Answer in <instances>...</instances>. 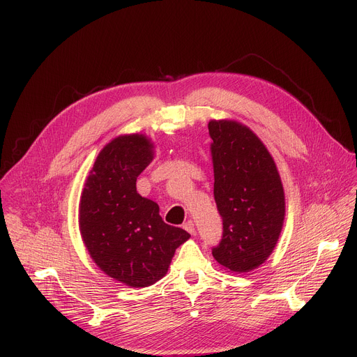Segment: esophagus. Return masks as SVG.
I'll return each instance as SVG.
<instances>
[{"label": "esophagus", "instance_id": "esophagus-1", "mask_svg": "<svg viewBox=\"0 0 357 357\" xmlns=\"http://www.w3.org/2000/svg\"><path fill=\"white\" fill-rule=\"evenodd\" d=\"M183 229L190 233V234H195V223L192 220H188L186 223H183Z\"/></svg>", "mask_w": 357, "mask_h": 357}]
</instances>
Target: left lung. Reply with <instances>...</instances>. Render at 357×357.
Instances as JSON below:
<instances>
[{
	"label": "left lung",
	"instance_id": "obj_1",
	"mask_svg": "<svg viewBox=\"0 0 357 357\" xmlns=\"http://www.w3.org/2000/svg\"><path fill=\"white\" fill-rule=\"evenodd\" d=\"M213 193L223 219L215 260L229 273L259 268L271 256L285 219V195L267 146L237 120H209Z\"/></svg>",
	"mask_w": 357,
	"mask_h": 357
}]
</instances>
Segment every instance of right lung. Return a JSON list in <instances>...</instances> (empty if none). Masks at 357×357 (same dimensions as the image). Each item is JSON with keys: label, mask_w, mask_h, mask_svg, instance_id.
Wrapping results in <instances>:
<instances>
[{"label": "right lung", "mask_w": 357, "mask_h": 357, "mask_svg": "<svg viewBox=\"0 0 357 357\" xmlns=\"http://www.w3.org/2000/svg\"><path fill=\"white\" fill-rule=\"evenodd\" d=\"M155 157L142 132L107 142L84 181L79 230L96 266L130 288H144L168 273L175 250L190 234L167 225L154 200L137 192V176Z\"/></svg>", "instance_id": "1"}]
</instances>
